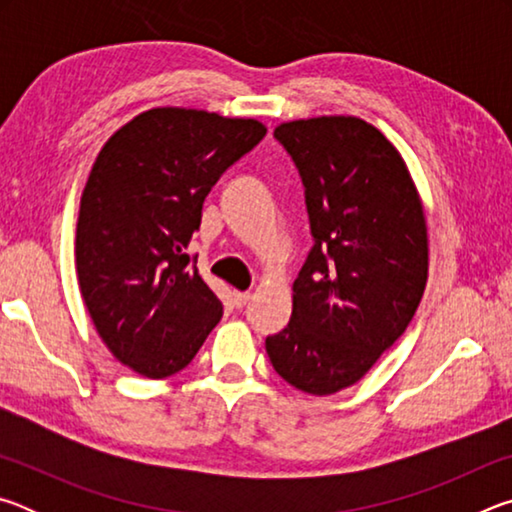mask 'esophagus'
I'll list each match as a JSON object with an SVG mask.
<instances>
[{
    "label": "esophagus",
    "instance_id": "esophagus-1",
    "mask_svg": "<svg viewBox=\"0 0 512 512\" xmlns=\"http://www.w3.org/2000/svg\"><path fill=\"white\" fill-rule=\"evenodd\" d=\"M232 298H235L237 307H246L250 302V293L248 291H235V293H232Z\"/></svg>",
    "mask_w": 512,
    "mask_h": 512
}]
</instances>
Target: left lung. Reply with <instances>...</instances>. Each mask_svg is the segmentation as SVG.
<instances>
[{
    "instance_id": "obj_1",
    "label": "left lung",
    "mask_w": 512,
    "mask_h": 512,
    "mask_svg": "<svg viewBox=\"0 0 512 512\" xmlns=\"http://www.w3.org/2000/svg\"><path fill=\"white\" fill-rule=\"evenodd\" d=\"M275 137L302 176L314 248L266 352L287 384L325 397L357 384L409 327L427 287V216L400 151L368 121H284Z\"/></svg>"
}]
</instances>
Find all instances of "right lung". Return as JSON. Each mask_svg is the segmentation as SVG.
Returning <instances> with one entry per match:
<instances>
[{
    "instance_id": "obj_1",
    "label": "right lung",
    "mask_w": 512,
    "mask_h": 512,
    "mask_svg": "<svg viewBox=\"0 0 512 512\" xmlns=\"http://www.w3.org/2000/svg\"><path fill=\"white\" fill-rule=\"evenodd\" d=\"M264 135L257 119L151 108L94 160L76 223V275L101 341L137 375H176L221 320V300L187 248L205 196Z\"/></svg>"
}]
</instances>
